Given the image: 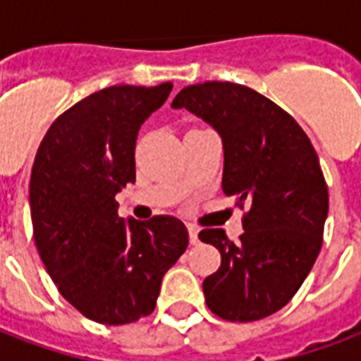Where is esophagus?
<instances>
[{
    "label": "esophagus",
    "mask_w": 361,
    "mask_h": 361,
    "mask_svg": "<svg viewBox=\"0 0 361 361\" xmlns=\"http://www.w3.org/2000/svg\"><path fill=\"white\" fill-rule=\"evenodd\" d=\"M189 242L193 243V245H197L199 243V228L197 226H189Z\"/></svg>",
    "instance_id": "esophagus-1"
}]
</instances>
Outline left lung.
Masks as SVG:
<instances>
[{
	"instance_id": "left-lung-1",
	"label": "left lung",
	"mask_w": 361,
	"mask_h": 361,
	"mask_svg": "<svg viewBox=\"0 0 361 361\" xmlns=\"http://www.w3.org/2000/svg\"><path fill=\"white\" fill-rule=\"evenodd\" d=\"M220 135L222 191L247 204L240 242L203 230L220 251V269L203 280L204 302L228 321H257L282 310L317 259L329 193L313 145L295 119L235 82L191 85L173 98Z\"/></svg>"
}]
</instances>
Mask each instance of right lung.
<instances>
[{
  "instance_id": "obj_1",
  "label": "right lung",
  "mask_w": 361,
  "mask_h": 361,
  "mask_svg": "<svg viewBox=\"0 0 361 361\" xmlns=\"http://www.w3.org/2000/svg\"><path fill=\"white\" fill-rule=\"evenodd\" d=\"M172 90L119 85L63 111L30 173L35 242L59 294L85 317L126 325L154 311L160 284L188 250L176 216L119 219L116 193L135 183L141 126Z\"/></svg>"
}]
</instances>
